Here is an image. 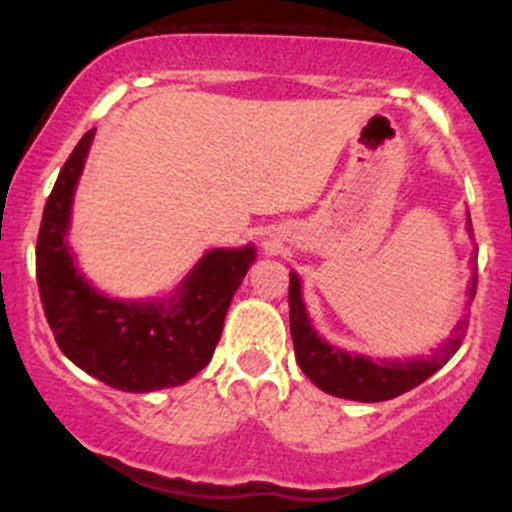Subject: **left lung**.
<instances>
[{
  "label": "left lung",
  "mask_w": 512,
  "mask_h": 512,
  "mask_svg": "<svg viewBox=\"0 0 512 512\" xmlns=\"http://www.w3.org/2000/svg\"><path fill=\"white\" fill-rule=\"evenodd\" d=\"M468 230L471 227V215H468ZM476 282L473 275L471 299L476 297ZM468 319H461L453 329V337L443 347H438L428 359H409V361H374L369 356L349 354L337 347H329L324 339L317 337L312 329L304 309L302 292H299V277L289 275V332H292L294 356L304 374L327 394L339 396V399L364 401V404H376V401H389L406 391L416 389L418 384L436 374L453 354L461 347L466 337Z\"/></svg>",
  "instance_id": "1"
}]
</instances>
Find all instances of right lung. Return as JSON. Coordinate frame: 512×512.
I'll return each instance as SVG.
<instances>
[{
  "mask_svg": "<svg viewBox=\"0 0 512 512\" xmlns=\"http://www.w3.org/2000/svg\"><path fill=\"white\" fill-rule=\"evenodd\" d=\"M91 128L61 168L36 237L41 307L59 349L113 389L146 394L193 379L213 359L232 294L255 262V247L210 250L165 302L108 299L76 270L66 245L71 203L89 156Z\"/></svg>",
  "mask_w": 512,
  "mask_h": 512,
  "instance_id": "1",
  "label": "right lung"
}]
</instances>
